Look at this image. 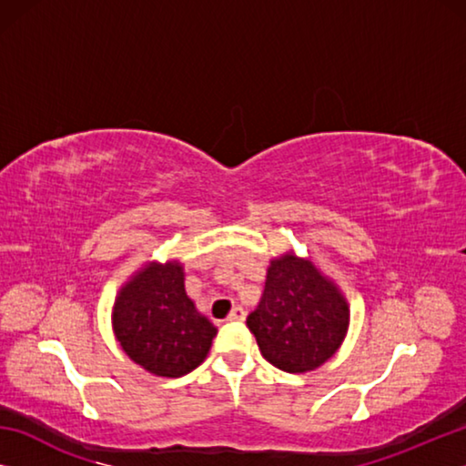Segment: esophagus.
I'll use <instances>...</instances> for the list:
<instances>
[{"instance_id":"esophagus-1","label":"esophagus","mask_w":466,"mask_h":466,"mask_svg":"<svg viewBox=\"0 0 466 466\" xmlns=\"http://www.w3.org/2000/svg\"><path fill=\"white\" fill-rule=\"evenodd\" d=\"M244 317H247V310L240 309V306H234L232 312L228 314V320H244Z\"/></svg>"}]
</instances>
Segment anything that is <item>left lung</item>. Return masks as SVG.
<instances>
[{
    "label": "left lung",
    "mask_w": 466,
    "mask_h": 466,
    "mask_svg": "<svg viewBox=\"0 0 466 466\" xmlns=\"http://www.w3.org/2000/svg\"><path fill=\"white\" fill-rule=\"evenodd\" d=\"M247 325L269 364L304 374L333 358L345 341L350 302L310 257L288 250L269 261L263 299Z\"/></svg>",
    "instance_id": "left-lung-1"
}]
</instances>
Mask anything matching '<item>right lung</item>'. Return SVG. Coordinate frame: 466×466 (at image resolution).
<instances>
[{"label":"right lung","instance_id":"obj_1","mask_svg":"<svg viewBox=\"0 0 466 466\" xmlns=\"http://www.w3.org/2000/svg\"><path fill=\"white\" fill-rule=\"evenodd\" d=\"M113 333L146 372L180 378L208 358L218 335L185 291L180 261H147L123 283L113 304Z\"/></svg>","mask_w":466,"mask_h":466}]
</instances>
